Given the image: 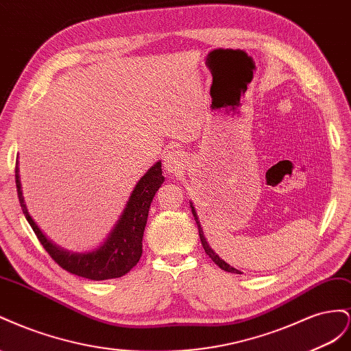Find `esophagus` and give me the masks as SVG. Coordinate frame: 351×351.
<instances>
[{
    "label": "esophagus",
    "instance_id": "obj_1",
    "mask_svg": "<svg viewBox=\"0 0 351 351\" xmlns=\"http://www.w3.org/2000/svg\"><path fill=\"white\" fill-rule=\"evenodd\" d=\"M163 166L167 173L179 175L185 169V156L179 149H169L163 157Z\"/></svg>",
    "mask_w": 351,
    "mask_h": 351
}]
</instances>
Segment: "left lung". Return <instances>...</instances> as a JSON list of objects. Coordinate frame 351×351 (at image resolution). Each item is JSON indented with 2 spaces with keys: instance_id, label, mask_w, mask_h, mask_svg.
I'll return each instance as SVG.
<instances>
[{
  "instance_id": "8db88e82",
  "label": "left lung",
  "mask_w": 351,
  "mask_h": 351,
  "mask_svg": "<svg viewBox=\"0 0 351 351\" xmlns=\"http://www.w3.org/2000/svg\"><path fill=\"white\" fill-rule=\"evenodd\" d=\"M189 207H191V212H193V216H194V219H195V223H197V226H198V235H199V239H202V245H203V248H204V252H206V254L213 260V262L220 267V269H223V270H226V272H231V274H241L239 272L238 269H235V267H232L231 265H228L225 260H222L220 258L213 250H212V247L208 245V243H207V239H206V237H204V232H203V228H202V223H199V220H198V215H197V212H195V207H194V204H193V202H189Z\"/></svg>"
}]
</instances>
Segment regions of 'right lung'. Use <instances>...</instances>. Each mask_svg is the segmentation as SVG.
<instances>
[{
  "label": "right lung",
  "instance_id": "right-lung-1",
  "mask_svg": "<svg viewBox=\"0 0 351 351\" xmlns=\"http://www.w3.org/2000/svg\"><path fill=\"white\" fill-rule=\"evenodd\" d=\"M165 182L162 175V162H157L147 170V173L136 182L134 191L129 195L122 215L106 238V241L93 252L73 253L56 245L38 228L32 216L29 215L20 182L19 162L16 163V186L20 206L29 225L32 226L39 243L54 262L67 272L82 276L91 281L120 278L126 275L141 258L143 237L147 225L148 210L158 188Z\"/></svg>",
  "mask_w": 351,
  "mask_h": 351
}]
</instances>
